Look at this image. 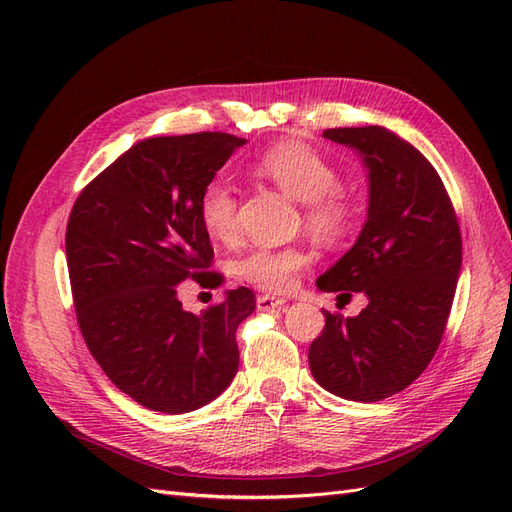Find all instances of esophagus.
I'll use <instances>...</instances> for the list:
<instances>
[{
    "instance_id": "1",
    "label": "esophagus",
    "mask_w": 512,
    "mask_h": 512,
    "mask_svg": "<svg viewBox=\"0 0 512 512\" xmlns=\"http://www.w3.org/2000/svg\"><path fill=\"white\" fill-rule=\"evenodd\" d=\"M256 305L260 312H277V309H284L286 299L275 297V294H260V297L256 299Z\"/></svg>"
}]
</instances>
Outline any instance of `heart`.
Listing matches in <instances>:
<instances>
[{"mask_svg": "<svg viewBox=\"0 0 512 512\" xmlns=\"http://www.w3.org/2000/svg\"><path fill=\"white\" fill-rule=\"evenodd\" d=\"M254 170L299 203H305V224L320 239H339L354 220L352 200L337 190V168L320 151L299 141L267 149ZM198 218L215 241H232L239 232L237 196L224 179H211L198 198ZM309 260L303 247H254L237 260V273L262 290L282 292L294 284Z\"/></svg>", "mask_w": 512, "mask_h": 512, "instance_id": "1", "label": "heart"}]
</instances>
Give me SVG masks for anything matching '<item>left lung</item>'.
<instances>
[{
    "label": "left lung",
    "instance_id": "8db88e82",
    "mask_svg": "<svg viewBox=\"0 0 512 512\" xmlns=\"http://www.w3.org/2000/svg\"><path fill=\"white\" fill-rule=\"evenodd\" d=\"M322 136L359 153L369 205L359 239L316 284L363 292L367 307L352 318L324 312L309 369L329 393L371 404L408 389L436 354L461 271V232L436 168L404 138L380 126Z\"/></svg>",
    "mask_w": 512,
    "mask_h": 512
}]
</instances>
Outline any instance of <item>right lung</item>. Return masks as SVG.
<instances>
[{"label": "right lung", "instance_id": "right-lung-1", "mask_svg": "<svg viewBox=\"0 0 512 512\" xmlns=\"http://www.w3.org/2000/svg\"><path fill=\"white\" fill-rule=\"evenodd\" d=\"M245 141L224 132L145 138L76 198L66 256L85 344L138 404L166 414L207 406L239 367L235 333L254 312L250 288L226 290L196 316L179 284L218 288L213 247L198 218L205 185Z\"/></svg>", "mask_w": 512, "mask_h": 512}]
</instances>
